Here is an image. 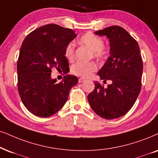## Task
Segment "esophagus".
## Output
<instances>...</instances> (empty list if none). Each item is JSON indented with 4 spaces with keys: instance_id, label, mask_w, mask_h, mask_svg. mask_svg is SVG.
<instances>
[{
    "instance_id": "obj_1",
    "label": "esophagus",
    "mask_w": 158,
    "mask_h": 158,
    "mask_svg": "<svg viewBox=\"0 0 158 158\" xmlns=\"http://www.w3.org/2000/svg\"><path fill=\"white\" fill-rule=\"evenodd\" d=\"M84 81H85V79H82V78H79V81H79V83H81V82H83Z\"/></svg>"
}]
</instances>
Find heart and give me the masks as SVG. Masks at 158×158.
<instances>
[{
	"label": "heart",
	"instance_id": "heart-1",
	"mask_svg": "<svg viewBox=\"0 0 158 158\" xmlns=\"http://www.w3.org/2000/svg\"><path fill=\"white\" fill-rule=\"evenodd\" d=\"M79 42L85 45L93 51V57L98 60L104 61L110 55L109 48L104 46L103 39L98 36L91 32L84 33L79 38ZM65 56L69 61H73L75 58V46L73 42H70L65 48ZM98 69L95 62L81 63L78 62L71 67V73L77 77L87 78L95 72Z\"/></svg>",
	"mask_w": 158,
	"mask_h": 158
}]
</instances>
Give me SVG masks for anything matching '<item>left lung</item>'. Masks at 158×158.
Returning a JSON list of instances; mask_svg holds the SVG:
<instances>
[{"label":"left lung","instance_id":"left-lung-1","mask_svg":"<svg viewBox=\"0 0 158 158\" xmlns=\"http://www.w3.org/2000/svg\"><path fill=\"white\" fill-rule=\"evenodd\" d=\"M96 35H106L110 41V57L98 74L111 81L106 88L95 81L87 98L93 110L102 118L112 119L125 115L136 101L141 89L143 60L139 44L123 27L112 25Z\"/></svg>","mask_w":158,"mask_h":158}]
</instances>
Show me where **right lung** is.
Listing matches in <instances>:
<instances>
[{
  "label": "right lung",
  "mask_w": 158,
  "mask_h": 158,
  "mask_svg": "<svg viewBox=\"0 0 158 158\" xmlns=\"http://www.w3.org/2000/svg\"><path fill=\"white\" fill-rule=\"evenodd\" d=\"M77 36L75 32L55 24L41 26L30 33L22 44L18 58L17 87L22 102L30 112L41 117L57 113L64 106L78 78L66 75L56 83L53 70H69L65 48Z\"/></svg>",
  "instance_id": "add662e5"
}]
</instances>
